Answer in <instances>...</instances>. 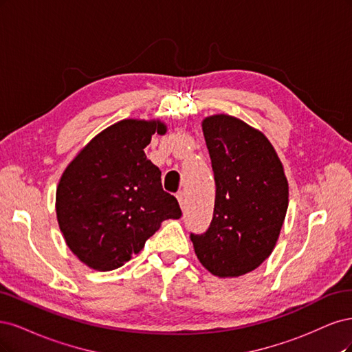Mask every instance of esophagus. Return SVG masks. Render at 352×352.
Segmentation results:
<instances>
[{
  "mask_svg": "<svg viewBox=\"0 0 352 352\" xmlns=\"http://www.w3.org/2000/svg\"><path fill=\"white\" fill-rule=\"evenodd\" d=\"M177 199H178V203H179V206H181V209H186V192L184 191H179L178 195H177Z\"/></svg>",
  "mask_w": 352,
  "mask_h": 352,
  "instance_id": "esophagus-1",
  "label": "esophagus"
}]
</instances>
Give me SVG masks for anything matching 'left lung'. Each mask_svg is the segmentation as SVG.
<instances>
[{"label":"left lung","instance_id":"obj_1","mask_svg":"<svg viewBox=\"0 0 352 352\" xmlns=\"http://www.w3.org/2000/svg\"><path fill=\"white\" fill-rule=\"evenodd\" d=\"M217 186L206 232L190 234L200 263L218 278H236L270 256L288 209V181L266 135L235 117L201 122Z\"/></svg>","mask_w":352,"mask_h":352}]
</instances>
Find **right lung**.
I'll use <instances>...</instances> for the list:
<instances>
[{
  "label": "right lung",
  "mask_w": 352,
  "mask_h": 352,
  "mask_svg": "<svg viewBox=\"0 0 352 352\" xmlns=\"http://www.w3.org/2000/svg\"><path fill=\"white\" fill-rule=\"evenodd\" d=\"M160 120H121L90 140L56 187L60 230L80 262L114 270L138 254L165 219H178L177 199L164 191L160 168L146 157Z\"/></svg>",
  "instance_id": "right-lung-1"
}]
</instances>
